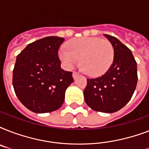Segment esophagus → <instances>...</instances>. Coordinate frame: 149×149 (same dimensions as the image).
Here are the masks:
<instances>
[{
  "instance_id": "obj_1",
  "label": "esophagus",
  "mask_w": 149,
  "mask_h": 149,
  "mask_svg": "<svg viewBox=\"0 0 149 149\" xmlns=\"http://www.w3.org/2000/svg\"><path fill=\"white\" fill-rule=\"evenodd\" d=\"M78 77H79V73H78V72H72V77H73V79H76Z\"/></svg>"
}]
</instances>
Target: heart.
I'll return each instance as SVG.
<instances>
[{
    "label": "heart",
    "mask_w": 149,
    "mask_h": 149,
    "mask_svg": "<svg viewBox=\"0 0 149 149\" xmlns=\"http://www.w3.org/2000/svg\"><path fill=\"white\" fill-rule=\"evenodd\" d=\"M61 48L58 57L67 69H71L79 60L86 74L99 77L104 74L113 64L114 48L111 42L97 37L74 38Z\"/></svg>",
    "instance_id": "1"
}]
</instances>
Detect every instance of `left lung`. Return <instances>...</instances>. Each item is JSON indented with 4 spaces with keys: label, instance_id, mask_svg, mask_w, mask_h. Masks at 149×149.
Instances as JSON below:
<instances>
[{
    "label": "left lung",
    "instance_id": "left-lung-1",
    "mask_svg": "<svg viewBox=\"0 0 149 149\" xmlns=\"http://www.w3.org/2000/svg\"><path fill=\"white\" fill-rule=\"evenodd\" d=\"M114 48V59L101 77L87 79L84 100L91 109L104 113H113L128 103L138 82L137 63L132 51L118 38L104 35Z\"/></svg>",
    "mask_w": 149,
    "mask_h": 149
}]
</instances>
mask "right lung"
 Returning a JSON list of instances; mask_svg holds the SVG:
<instances>
[{"label": "right lung", "mask_w": 149, "mask_h": 149, "mask_svg": "<svg viewBox=\"0 0 149 149\" xmlns=\"http://www.w3.org/2000/svg\"><path fill=\"white\" fill-rule=\"evenodd\" d=\"M64 38L49 36L27 45L17 55L13 86L21 103L32 112L48 113L60 108L72 72L61 68L58 50Z\"/></svg>", "instance_id": "add662e5"}]
</instances>
